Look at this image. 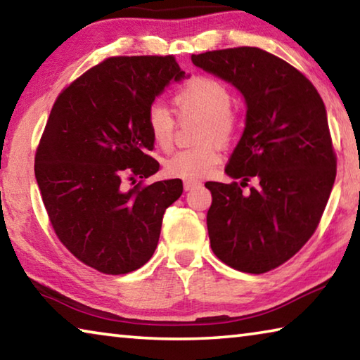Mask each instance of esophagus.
<instances>
[{
    "mask_svg": "<svg viewBox=\"0 0 360 360\" xmlns=\"http://www.w3.org/2000/svg\"><path fill=\"white\" fill-rule=\"evenodd\" d=\"M202 186V182L197 179H186L184 181V191H192V188Z\"/></svg>",
    "mask_w": 360,
    "mask_h": 360,
    "instance_id": "34e87169",
    "label": "esophagus"
}]
</instances>
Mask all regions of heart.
<instances>
[{"instance_id": "obj_1", "label": "heart", "mask_w": 360, "mask_h": 360, "mask_svg": "<svg viewBox=\"0 0 360 360\" xmlns=\"http://www.w3.org/2000/svg\"><path fill=\"white\" fill-rule=\"evenodd\" d=\"M230 89L211 76H195L174 94L173 103L181 117L202 119L197 143L200 146L174 152L165 160V173L173 178H203L221 162L219 146H227L238 135L240 117L231 108ZM148 129L158 149H172L174 119L162 105H152L148 111Z\"/></svg>"}]
</instances>
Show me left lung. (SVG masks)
Masks as SVG:
<instances>
[{
  "mask_svg": "<svg viewBox=\"0 0 360 360\" xmlns=\"http://www.w3.org/2000/svg\"><path fill=\"white\" fill-rule=\"evenodd\" d=\"M198 68L245 95L246 129L225 167L240 182H206L212 252L235 270L260 275L300 251L321 222L337 176L326 106L309 79L259 47L192 56ZM254 177L258 186L243 193Z\"/></svg>",
  "mask_w": 360,
  "mask_h": 360,
  "instance_id": "1",
  "label": "left lung"
}]
</instances>
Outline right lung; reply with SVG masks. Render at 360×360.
I'll use <instances>...</instances> for the list:
<instances>
[{
    "label": "right lung",
    "mask_w": 360,
    "mask_h": 360,
    "mask_svg": "<svg viewBox=\"0 0 360 360\" xmlns=\"http://www.w3.org/2000/svg\"><path fill=\"white\" fill-rule=\"evenodd\" d=\"M184 75L173 56L109 57L53 103L36 149V181L57 238L96 271L141 268L155 251L163 214L181 197V179H144L160 168L149 155L148 111ZM124 180L132 181L130 191Z\"/></svg>",
    "instance_id": "add662e5"
}]
</instances>
